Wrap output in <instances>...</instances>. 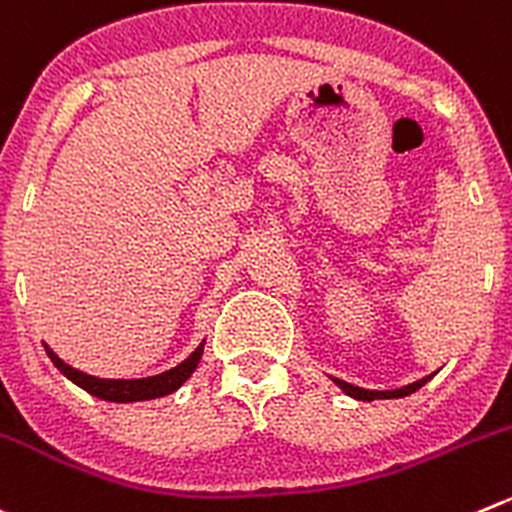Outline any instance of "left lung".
<instances>
[{"label":"left lung","mask_w":512,"mask_h":512,"mask_svg":"<svg viewBox=\"0 0 512 512\" xmlns=\"http://www.w3.org/2000/svg\"><path fill=\"white\" fill-rule=\"evenodd\" d=\"M430 377H433V375L423 377V380L413 382V385H405V388H400V390H385V393H377V390L355 388V385H350V382H345V380H337V377H335V382H337V385H340L342 390H345L347 395H352V398H357V400H393V398H405V395H410V393H415V390H420L425 385V382L430 380Z\"/></svg>","instance_id":"obj_1"}]
</instances>
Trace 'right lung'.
I'll return each mask as SVG.
<instances>
[{
  "instance_id": "right-lung-1",
  "label": "right lung",
  "mask_w": 512,
  "mask_h": 512,
  "mask_svg": "<svg viewBox=\"0 0 512 512\" xmlns=\"http://www.w3.org/2000/svg\"><path fill=\"white\" fill-rule=\"evenodd\" d=\"M202 342L185 362H180L177 367L172 370L160 372V375H152V377H140V380H102V377H94L87 375V372H79L74 370L72 365L59 360L52 350L47 347V355L74 385H79L82 390H87L89 395H97V398L109 400V403H137V400H155L162 398V395H170L180 388L182 382L195 372V367L200 365V357H202Z\"/></svg>"
}]
</instances>
